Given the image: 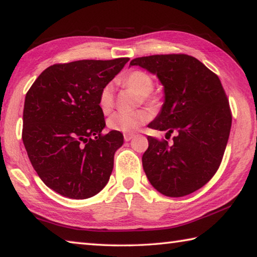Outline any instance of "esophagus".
<instances>
[{
	"instance_id": "1",
	"label": "esophagus",
	"mask_w": 257,
	"mask_h": 257,
	"mask_svg": "<svg viewBox=\"0 0 257 257\" xmlns=\"http://www.w3.org/2000/svg\"><path fill=\"white\" fill-rule=\"evenodd\" d=\"M123 138H124V142H129L134 138V135L133 134H125V135H123Z\"/></svg>"
}]
</instances>
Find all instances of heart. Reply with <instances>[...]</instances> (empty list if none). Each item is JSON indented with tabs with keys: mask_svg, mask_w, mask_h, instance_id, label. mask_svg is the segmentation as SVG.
<instances>
[{
	"mask_svg": "<svg viewBox=\"0 0 257 257\" xmlns=\"http://www.w3.org/2000/svg\"><path fill=\"white\" fill-rule=\"evenodd\" d=\"M122 84L133 89L138 95H141L145 102L155 104L158 102L155 96L150 93L153 89L154 82L152 77L142 70H133L127 73L122 79ZM98 107L104 114L110 113L113 107V87L111 84H106L103 87L98 96ZM152 114L147 110H137L133 112H116L107 120L108 128L120 133H135L149 122Z\"/></svg>",
	"mask_w": 257,
	"mask_h": 257,
	"instance_id": "1",
	"label": "heart"
}]
</instances>
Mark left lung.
Returning a JSON list of instances; mask_svg holds the SVG:
<instances>
[{
  "label": "left lung",
  "mask_w": 257,
  "mask_h": 257,
  "mask_svg": "<svg viewBox=\"0 0 257 257\" xmlns=\"http://www.w3.org/2000/svg\"><path fill=\"white\" fill-rule=\"evenodd\" d=\"M156 75L164 103L149 127L175 133L171 145L149 136L142 158L151 185L169 197L189 195L210 181L222 161L231 112L221 81L197 59L186 54L142 56L132 60Z\"/></svg>",
  "instance_id": "obj_1"
}]
</instances>
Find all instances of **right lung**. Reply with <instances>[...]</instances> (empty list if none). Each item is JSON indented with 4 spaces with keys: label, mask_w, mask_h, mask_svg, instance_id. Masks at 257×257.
Wrapping results in <instances>:
<instances>
[{
    "label": "right lung",
    "mask_w": 257,
    "mask_h": 257,
    "mask_svg": "<svg viewBox=\"0 0 257 257\" xmlns=\"http://www.w3.org/2000/svg\"><path fill=\"white\" fill-rule=\"evenodd\" d=\"M128 61L54 64L38 76L26 94L25 149L42 181L64 197L89 198L110 179L123 136L115 130L102 135L105 121L98 96Z\"/></svg>",
    "instance_id": "1"
}]
</instances>
